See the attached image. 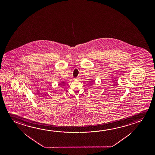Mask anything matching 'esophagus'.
Wrapping results in <instances>:
<instances>
[{"mask_svg": "<svg viewBox=\"0 0 155 155\" xmlns=\"http://www.w3.org/2000/svg\"><path fill=\"white\" fill-rule=\"evenodd\" d=\"M79 77H77V79H79Z\"/></svg>", "mask_w": 155, "mask_h": 155, "instance_id": "34e87169", "label": "esophagus"}]
</instances>
